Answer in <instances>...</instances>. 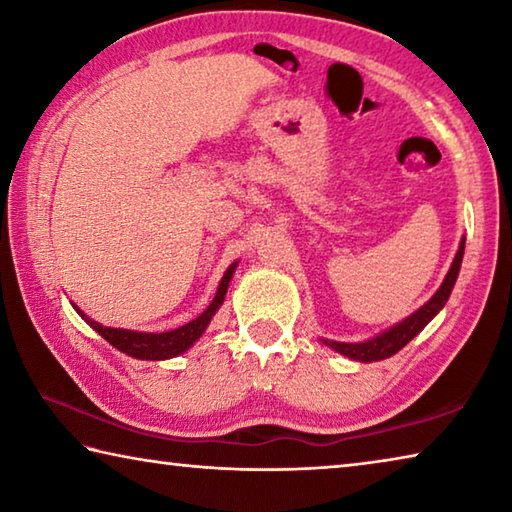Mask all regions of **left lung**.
Listing matches in <instances>:
<instances>
[{"label":"left lung","instance_id":"obj_1","mask_svg":"<svg viewBox=\"0 0 512 512\" xmlns=\"http://www.w3.org/2000/svg\"><path fill=\"white\" fill-rule=\"evenodd\" d=\"M463 250H465V239H461V246H458V253L454 257L452 268H449V273L445 275V280H443V284H440V289L433 293V298L427 302V305H422L418 311H415V314H411L409 318H404L402 323H397L395 327L386 329V332H381L379 336H375V339L363 341V343H339V341H327V339H323V343L329 345L332 350L341 352L343 357L361 361V363L381 361V359L393 357L395 352H400L406 343L415 339V336H418L422 329L429 325V320L445 307L449 293H452L454 284H456L458 271H461Z\"/></svg>","mask_w":512,"mask_h":512}]
</instances>
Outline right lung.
Segmentation results:
<instances>
[{
    "label": "right lung",
    "instance_id": "add662e5",
    "mask_svg": "<svg viewBox=\"0 0 512 512\" xmlns=\"http://www.w3.org/2000/svg\"><path fill=\"white\" fill-rule=\"evenodd\" d=\"M235 268H237V262L232 264L228 271H225V275L221 277L219 289H216V296L210 302V307H207L201 316L194 318L192 323L171 329V332L151 334V332H133V329L103 327L97 323V320L85 316L79 307H74V309L79 311L81 318L94 329V332H99L103 339L112 345V348H117L119 352L128 354V357L146 359V361L171 359V357H178V354L187 352L198 339H201V334L205 332L207 325H210V320L216 314V309L223 305V298H225V293H228V284L232 280Z\"/></svg>",
    "mask_w": 512,
    "mask_h": 512
}]
</instances>
